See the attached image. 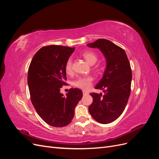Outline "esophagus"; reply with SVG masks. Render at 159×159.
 <instances>
[{"label":"esophagus","instance_id":"34e87169","mask_svg":"<svg viewBox=\"0 0 159 159\" xmlns=\"http://www.w3.org/2000/svg\"><path fill=\"white\" fill-rule=\"evenodd\" d=\"M88 92H86V91H83V95H88Z\"/></svg>","mask_w":159,"mask_h":159}]
</instances>
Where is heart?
<instances>
[{
    "instance_id": "b5f03b06",
    "label": "heart",
    "mask_w": 159,
    "mask_h": 159,
    "mask_svg": "<svg viewBox=\"0 0 159 159\" xmlns=\"http://www.w3.org/2000/svg\"><path fill=\"white\" fill-rule=\"evenodd\" d=\"M83 57L90 65L94 64L98 61V57L97 54L93 51H86L83 53ZM73 62L71 58L68 59L66 61L65 65V70L68 74H71L73 72V68H72ZM98 70V69H97ZM93 81V78L91 75H88L85 77H81L78 80L74 81V85L75 87L83 90H88L92 85Z\"/></svg>"
}]
</instances>
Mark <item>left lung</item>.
Masks as SVG:
<instances>
[{
  "instance_id": "obj_1",
  "label": "left lung",
  "mask_w": 159,
  "mask_h": 159,
  "mask_svg": "<svg viewBox=\"0 0 159 159\" xmlns=\"http://www.w3.org/2000/svg\"><path fill=\"white\" fill-rule=\"evenodd\" d=\"M88 46L99 48L107 61L103 78L95 87L105 94L90 93L93 103L89 112L98 123H110L122 114L128 102L132 80L131 65L125 50L108 40L98 39Z\"/></svg>"
}]
</instances>
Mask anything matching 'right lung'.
Returning a JSON list of instances; mask_svg holds the SVG:
<instances>
[{
	"label": "right lung",
	"mask_w": 159,
	"mask_h": 159,
	"mask_svg": "<svg viewBox=\"0 0 159 159\" xmlns=\"http://www.w3.org/2000/svg\"><path fill=\"white\" fill-rule=\"evenodd\" d=\"M75 48L58 45L42 47L30 62L28 84L30 99L39 116L49 125H68L74 117L75 107L82 91L71 88L66 97L60 88L67 85L65 65Z\"/></svg>",
	"instance_id": "add662e5"
}]
</instances>
